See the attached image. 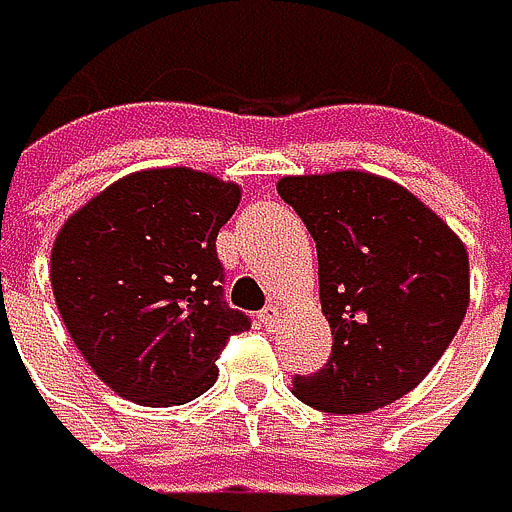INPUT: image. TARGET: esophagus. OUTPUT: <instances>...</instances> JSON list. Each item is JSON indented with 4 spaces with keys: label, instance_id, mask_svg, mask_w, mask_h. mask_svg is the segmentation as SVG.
I'll list each match as a JSON object with an SVG mask.
<instances>
[{
    "label": "esophagus",
    "instance_id": "1",
    "mask_svg": "<svg viewBox=\"0 0 512 512\" xmlns=\"http://www.w3.org/2000/svg\"><path fill=\"white\" fill-rule=\"evenodd\" d=\"M277 321H280V309H277V306H267V309L261 312V325H264V328H274Z\"/></svg>",
    "mask_w": 512,
    "mask_h": 512
}]
</instances>
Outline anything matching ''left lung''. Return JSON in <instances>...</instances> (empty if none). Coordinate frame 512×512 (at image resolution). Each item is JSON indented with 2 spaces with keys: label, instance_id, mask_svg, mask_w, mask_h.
Listing matches in <instances>:
<instances>
[{
  "label": "left lung",
  "instance_id": "1",
  "mask_svg": "<svg viewBox=\"0 0 512 512\" xmlns=\"http://www.w3.org/2000/svg\"><path fill=\"white\" fill-rule=\"evenodd\" d=\"M277 194L318 248L331 357L293 379L325 414H369L417 389L468 309V251L424 200L373 171L286 175Z\"/></svg>",
  "mask_w": 512,
  "mask_h": 512
}]
</instances>
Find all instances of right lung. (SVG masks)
<instances>
[{"instance_id": "add662e5", "label": "right lung", "mask_w": 512, "mask_h": 512, "mask_svg": "<svg viewBox=\"0 0 512 512\" xmlns=\"http://www.w3.org/2000/svg\"><path fill=\"white\" fill-rule=\"evenodd\" d=\"M242 187L194 168H146L72 213L50 251V286L85 363L149 408L194 401L248 315L222 302L216 235Z\"/></svg>"}]
</instances>
